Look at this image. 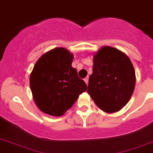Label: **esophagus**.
I'll list each match as a JSON object with an SVG mask.
<instances>
[{"label": "esophagus", "mask_w": 153, "mask_h": 153, "mask_svg": "<svg viewBox=\"0 0 153 153\" xmlns=\"http://www.w3.org/2000/svg\"><path fill=\"white\" fill-rule=\"evenodd\" d=\"M88 81H89V77H86L85 78H84V81H85L86 84H88Z\"/></svg>", "instance_id": "34e87169"}]
</instances>
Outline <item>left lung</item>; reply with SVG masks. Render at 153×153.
I'll use <instances>...</instances> for the list:
<instances>
[{
    "instance_id": "8db88e82",
    "label": "left lung",
    "mask_w": 153,
    "mask_h": 153,
    "mask_svg": "<svg viewBox=\"0 0 153 153\" xmlns=\"http://www.w3.org/2000/svg\"><path fill=\"white\" fill-rule=\"evenodd\" d=\"M135 82L134 66L123 52L104 46L94 54L87 93L102 111L114 113L122 109L131 99Z\"/></svg>"
}]
</instances>
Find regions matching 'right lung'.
<instances>
[{"label":"right lung","mask_w":153,"mask_h":153,"mask_svg":"<svg viewBox=\"0 0 153 153\" xmlns=\"http://www.w3.org/2000/svg\"><path fill=\"white\" fill-rule=\"evenodd\" d=\"M73 54L56 48L41 56L30 76L33 98L40 111L51 116L66 113L87 86L72 66Z\"/></svg>","instance_id":"1"}]
</instances>
